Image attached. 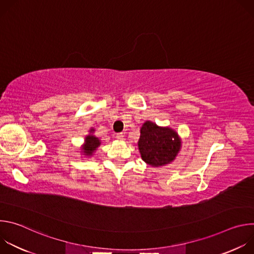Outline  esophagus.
<instances>
[{
    "instance_id": "1",
    "label": "esophagus",
    "mask_w": 254,
    "mask_h": 254,
    "mask_svg": "<svg viewBox=\"0 0 254 254\" xmlns=\"http://www.w3.org/2000/svg\"><path fill=\"white\" fill-rule=\"evenodd\" d=\"M117 138L119 139V140H124V138H125V135L121 132V133H118L117 134Z\"/></svg>"
}]
</instances>
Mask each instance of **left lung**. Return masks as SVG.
Segmentation results:
<instances>
[{"label": "left lung", "mask_w": 254, "mask_h": 254, "mask_svg": "<svg viewBox=\"0 0 254 254\" xmlns=\"http://www.w3.org/2000/svg\"><path fill=\"white\" fill-rule=\"evenodd\" d=\"M137 147L141 160L158 168L175 161L182 148V139L172 127L146 121L140 127Z\"/></svg>", "instance_id": "left-lung-1"}]
</instances>
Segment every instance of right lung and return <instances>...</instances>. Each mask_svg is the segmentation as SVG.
Here are the masks:
<instances>
[{
	"label": "right lung",
	"mask_w": 254,
	"mask_h": 254,
	"mask_svg": "<svg viewBox=\"0 0 254 254\" xmlns=\"http://www.w3.org/2000/svg\"><path fill=\"white\" fill-rule=\"evenodd\" d=\"M88 131H89V133L85 136L84 142L80 147V149H81L80 154L86 158L92 157L94 155L95 151L97 150V148L101 144V140L96 135H94L95 129L93 127H91Z\"/></svg>",
	"instance_id": "1"
}]
</instances>
